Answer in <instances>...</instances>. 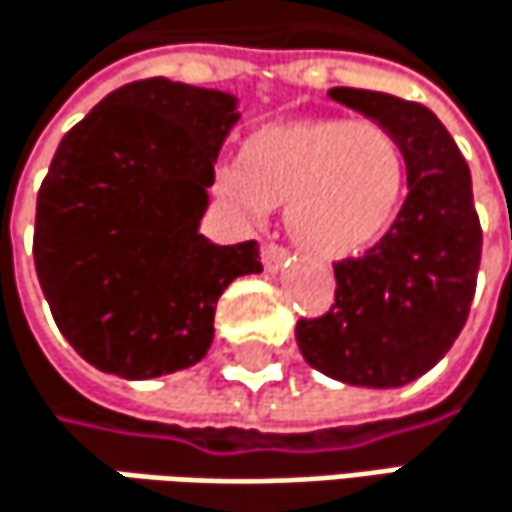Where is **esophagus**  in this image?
<instances>
[{
    "mask_svg": "<svg viewBox=\"0 0 512 512\" xmlns=\"http://www.w3.org/2000/svg\"><path fill=\"white\" fill-rule=\"evenodd\" d=\"M288 259V250L286 247H280V244H265L262 247V262H265V268L274 274V271H280L283 265H286Z\"/></svg>",
    "mask_w": 512,
    "mask_h": 512,
    "instance_id": "34e87169",
    "label": "esophagus"
}]
</instances>
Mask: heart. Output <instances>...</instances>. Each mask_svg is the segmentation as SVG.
<instances>
[{
    "mask_svg": "<svg viewBox=\"0 0 512 512\" xmlns=\"http://www.w3.org/2000/svg\"><path fill=\"white\" fill-rule=\"evenodd\" d=\"M407 147L377 120L300 117L256 129L218 191L250 215L286 212L294 244L321 262L356 259L395 226L407 197Z\"/></svg>",
    "mask_w": 512,
    "mask_h": 512,
    "instance_id": "1",
    "label": "heart"
}]
</instances>
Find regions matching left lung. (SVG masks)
<instances>
[{"instance_id":"8db88e82","label":"left lung","mask_w":512,"mask_h":512,"mask_svg":"<svg viewBox=\"0 0 512 512\" xmlns=\"http://www.w3.org/2000/svg\"><path fill=\"white\" fill-rule=\"evenodd\" d=\"M330 96L404 141L410 191L377 247L333 265L336 303L318 318H300L294 336L315 371L395 389L451 351L469 318L483 247L472 173L421 102L362 88H333Z\"/></svg>"}]
</instances>
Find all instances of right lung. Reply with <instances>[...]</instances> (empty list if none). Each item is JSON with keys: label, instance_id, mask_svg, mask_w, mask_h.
Here are the masks:
<instances>
[{"label": "right lung", "instance_id": "add662e5", "mask_svg": "<svg viewBox=\"0 0 512 512\" xmlns=\"http://www.w3.org/2000/svg\"><path fill=\"white\" fill-rule=\"evenodd\" d=\"M235 105L141 79L61 138L37 191L34 268L61 336L99 371L150 380L200 362L224 288L262 271L256 241L200 235Z\"/></svg>", "mask_w": 512, "mask_h": 512}]
</instances>
